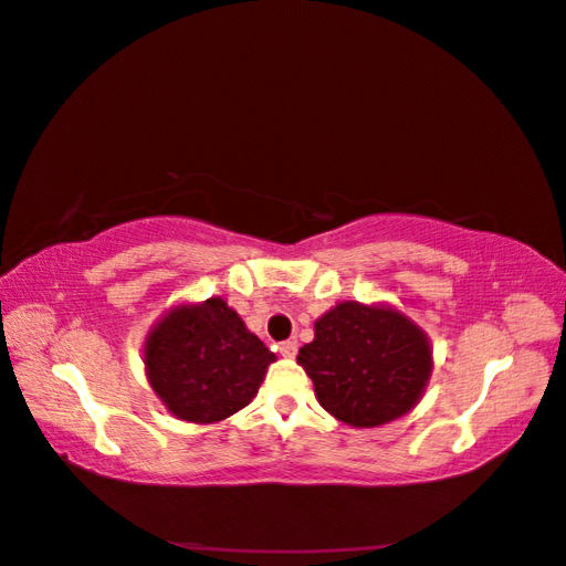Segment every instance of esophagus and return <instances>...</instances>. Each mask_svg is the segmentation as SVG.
Segmentation results:
<instances>
[{
	"instance_id": "esophagus-1",
	"label": "esophagus",
	"mask_w": 566,
	"mask_h": 566,
	"mask_svg": "<svg viewBox=\"0 0 566 566\" xmlns=\"http://www.w3.org/2000/svg\"><path fill=\"white\" fill-rule=\"evenodd\" d=\"M281 356H285V359H293V356L297 354V342L295 339H287V342H281L279 347Z\"/></svg>"
}]
</instances>
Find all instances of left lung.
I'll list each match as a JSON object with an SVG mask.
<instances>
[{
	"label": "left lung",
	"instance_id": "obj_1",
	"mask_svg": "<svg viewBox=\"0 0 566 566\" xmlns=\"http://www.w3.org/2000/svg\"><path fill=\"white\" fill-rule=\"evenodd\" d=\"M319 406L354 428H376L420 400L432 371L422 329L388 307L342 303L315 322L297 354Z\"/></svg>",
	"mask_w": 566,
	"mask_h": 566
}]
</instances>
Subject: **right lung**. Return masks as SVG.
I'll return each instance as SVG.
<instances>
[{
    "label": "right lung",
    "mask_w": 566,
    "mask_h": 566,
    "mask_svg": "<svg viewBox=\"0 0 566 566\" xmlns=\"http://www.w3.org/2000/svg\"><path fill=\"white\" fill-rule=\"evenodd\" d=\"M146 374L180 420L219 422L247 408L275 356L222 297L176 307L146 339Z\"/></svg>",
    "instance_id": "right-lung-1"
}]
</instances>
